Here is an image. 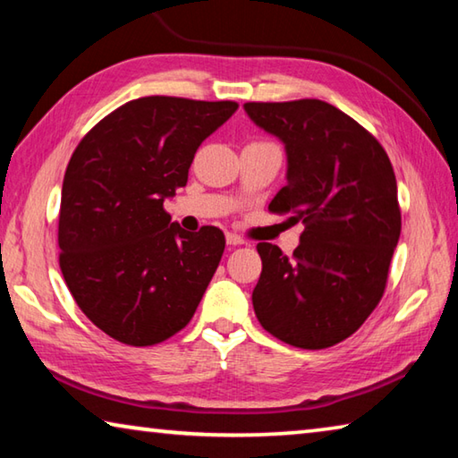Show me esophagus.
Returning a JSON list of instances; mask_svg holds the SVG:
<instances>
[{
  "instance_id": "34e87169",
  "label": "esophagus",
  "mask_w": 458,
  "mask_h": 458,
  "mask_svg": "<svg viewBox=\"0 0 458 458\" xmlns=\"http://www.w3.org/2000/svg\"><path fill=\"white\" fill-rule=\"evenodd\" d=\"M226 242L230 246H240V244H244V238H240L238 234H234V232H226Z\"/></svg>"
}]
</instances>
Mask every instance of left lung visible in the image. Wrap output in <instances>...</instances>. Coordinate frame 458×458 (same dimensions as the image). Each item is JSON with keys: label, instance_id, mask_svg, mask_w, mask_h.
Segmentation results:
<instances>
[{"label": "left lung", "instance_id": "left-lung-1", "mask_svg": "<svg viewBox=\"0 0 458 458\" xmlns=\"http://www.w3.org/2000/svg\"><path fill=\"white\" fill-rule=\"evenodd\" d=\"M244 111L284 143L286 185L268 210L305 224L293 259L257 246L254 313L284 344L325 350L358 331L382 299L402 228L396 175L377 139L323 100Z\"/></svg>", "mask_w": 458, "mask_h": 458}]
</instances>
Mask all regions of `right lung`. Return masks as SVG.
<instances>
[{
    "label": "right lung",
    "mask_w": 458,
    "mask_h": 458,
    "mask_svg": "<svg viewBox=\"0 0 458 458\" xmlns=\"http://www.w3.org/2000/svg\"><path fill=\"white\" fill-rule=\"evenodd\" d=\"M236 108L232 100H129L97 123L68 161L62 276L81 311L121 344L155 345L183 329L220 265L222 230L185 232L164 201L188 183L198 147Z\"/></svg>",
    "instance_id": "add662e5"
}]
</instances>
